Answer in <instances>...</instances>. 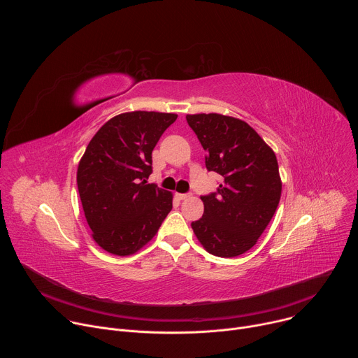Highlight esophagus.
<instances>
[{
    "label": "esophagus",
    "instance_id": "esophagus-1",
    "mask_svg": "<svg viewBox=\"0 0 358 358\" xmlns=\"http://www.w3.org/2000/svg\"><path fill=\"white\" fill-rule=\"evenodd\" d=\"M176 195H177V198H178V199H187V198H189V196H191L189 194H180V192H177Z\"/></svg>",
    "mask_w": 358,
    "mask_h": 358
}]
</instances>
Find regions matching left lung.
Returning <instances> with one entry per match:
<instances>
[{"instance_id":"left-lung-1","label":"left lung","mask_w":358,"mask_h":358,"mask_svg":"<svg viewBox=\"0 0 358 358\" xmlns=\"http://www.w3.org/2000/svg\"><path fill=\"white\" fill-rule=\"evenodd\" d=\"M207 152L208 171L222 176L218 192L201 196L203 215L191 228L207 252L235 258L258 242L282 194L275 151L246 122L218 113L187 115Z\"/></svg>"}]
</instances>
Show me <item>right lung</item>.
I'll return each mask as SVG.
<instances>
[{
  "instance_id": "right-lung-1",
  "label": "right lung",
  "mask_w": 358,
  "mask_h": 358,
  "mask_svg": "<svg viewBox=\"0 0 358 358\" xmlns=\"http://www.w3.org/2000/svg\"><path fill=\"white\" fill-rule=\"evenodd\" d=\"M176 113L127 112L101 126L78 166V189L92 238L127 257L157 234L173 208V192L147 184L151 152Z\"/></svg>"
}]
</instances>
